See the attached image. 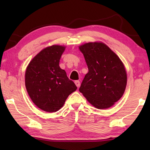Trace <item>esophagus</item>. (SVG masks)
Here are the masks:
<instances>
[{
    "label": "esophagus",
    "mask_w": 150,
    "mask_h": 150,
    "mask_svg": "<svg viewBox=\"0 0 150 150\" xmlns=\"http://www.w3.org/2000/svg\"><path fill=\"white\" fill-rule=\"evenodd\" d=\"M75 84L76 86H77V88H79V86H80V85H81L80 81H75Z\"/></svg>",
    "instance_id": "1"
}]
</instances>
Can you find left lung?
I'll return each mask as SVG.
<instances>
[{
    "mask_svg": "<svg viewBox=\"0 0 150 150\" xmlns=\"http://www.w3.org/2000/svg\"><path fill=\"white\" fill-rule=\"evenodd\" d=\"M79 50L88 68L79 91L98 109L113 106L122 97L126 86L127 75L122 61L104 43H86Z\"/></svg>",
    "mask_w": 150,
    "mask_h": 150,
    "instance_id": "1",
    "label": "left lung"
}]
</instances>
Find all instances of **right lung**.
I'll list each match as a JSON object with an SVG mask.
<instances>
[{
    "label": "right lung",
    "instance_id": "right-lung-1",
    "mask_svg": "<svg viewBox=\"0 0 150 150\" xmlns=\"http://www.w3.org/2000/svg\"><path fill=\"white\" fill-rule=\"evenodd\" d=\"M64 50L65 47L58 45L46 47L30 62L25 74V84L31 99L47 112L60 110L77 88L59 66Z\"/></svg>",
    "mask_w": 150,
    "mask_h": 150
}]
</instances>
